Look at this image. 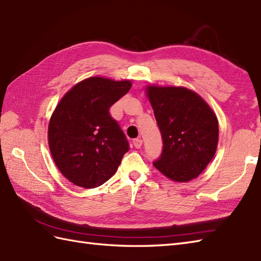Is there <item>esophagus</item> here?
Masks as SVG:
<instances>
[{
	"label": "esophagus",
	"instance_id": "obj_1",
	"mask_svg": "<svg viewBox=\"0 0 261 261\" xmlns=\"http://www.w3.org/2000/svg\"><path fill=\"white\" fill-rule=\"evenodd\" d=\"M142 144H143V141L141 138H135L134 141H133V145H134V147L136 148H141Z\"/></svg>",
	"mask_w": 261,
	"mask_h": 261
}]
</instances>
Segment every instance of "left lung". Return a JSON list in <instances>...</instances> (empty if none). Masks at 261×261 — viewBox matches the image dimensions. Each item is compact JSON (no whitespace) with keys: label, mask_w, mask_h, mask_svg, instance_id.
I'll return each mask as SVG.
<instances>
[{"label":"left lung","mask_w":261,"mask_h":261,"mask_svg":"<svg viewBox=\"0 0 261 261\" xmlns=\"http://www.w3.org/2000/svg\"><path fill=\"white\" fill-rule=\"evenodd\" d=\"M163 138V151L154 166L175 181L199 176L215 156L218 119L198 94L186 87H146Z\"/></svg>","instance_id":"1"}]
</instances>
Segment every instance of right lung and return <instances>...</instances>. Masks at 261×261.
<instances>
[{
    "mask_svg": "<svg viewBox=\"0 0 261 261\" xmlns=\"http://www.w3.org/2000/svg\"><path fill=\"white\" fill-rule=\"evenodd\" d=\"M130 87L129 81L94 76L73 86L56 106L48 124L49 150L74 185L98 187L116 173L129 145L110 109Z\"/></svg>",
    "mask_w": 261,
    "mask_h": 261,
    "instance_id": "add662e5",
    "label": "right lung"
}]
</instances>
